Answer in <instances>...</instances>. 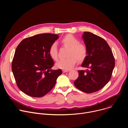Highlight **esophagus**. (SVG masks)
<instances>
[{
	"label": "esophagus",
	"mask_w": 128,
	"mask_h": 128,
	"mask_svg": "<svg viewBox=\"0 0 128 128\" xmlns=\"http://www.w3.org/2000/svg\"><path fill=\"white\" fill-rule=\"evenodd\" d=\"M63 73H66V72H67L69 71V70H63Z\"/></svg>",
	"instance_id": "34e87169"
}]
</instances>
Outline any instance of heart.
Masks as SVG:
<instances>
[{"mask_svg":"<svg viewBox=\"0 0 128 128\" xmlns=\"http://www.w3.org/2000/svg\"><path fill=\"white\" fill-rule=\"evenodd\" d=\"M61 42L68 50L67 54V58L60 60L56 66L58 68L68 70L74 66L76 63L83 61L86 58L88 54L86 46L84 44L80 42V40L71 34H68L62 39ZM50 57L54 61L58 60V51L56 42H53L50 46L48 50Z\"/></svg>","mask_w":128,"mask_h":128,"instance_id":"1","label":"heart"}]
</instances>
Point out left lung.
Returning <instances> with one entry per match:
<instances>
[{
  "label": "left lung",
  "instance_id": "8db88e82",
  "mask_svg": "<svg viewBox=\"0 0 128 128\" xmlns=\"http://www.w3.org/2000/svg\"><path fill=\"white\" fill-rule=\"evenodd\" d=\"M82 38L88 54L82 66L88 69L78 70L74 84L82 92L91 93L103 88L110 80L115 60L110 46L103 38L89 32H84Z\"/></svg>",
  "mask_w": 128,
  "mask_h": 128
}]
</instances>
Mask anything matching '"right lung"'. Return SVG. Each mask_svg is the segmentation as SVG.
Returning <instances> with one entry per match:
<instances>
[{
	"mask_svg": "<svg viewBox=\"0 0 128 128\" xmlns=\"http://www.w3.org/2000/svg\"><path fill=\"white\" fill-rule=\"evenodd\" d=\"M58 34L42 33L23 40L16 48L12 64L13 74L19 89L33 97H42L53 88L61 69L52 70L50 46Z\"/></svg>",
	"mask_w": 128,
	"mask_h": 128,
	"instance_id": "1",
	"label": "right lung"
}]
</instances>
